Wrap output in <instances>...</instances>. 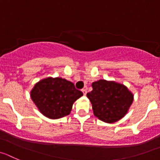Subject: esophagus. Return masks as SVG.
Here are the masks:
<instances>
[{"label": "esophagus", "mask_w": 160, "mask_h": 160, "mask_svg": "<svg viewBox=\"0 0 160 160\" xmlns=\"http://www.w3.org/2000/svg\"><path fill=\"white\" fill-rule=\"evenodd\" d=\"M82 92H83V95H86V94H87V90H86V89H83V90H82Z\"/></svg>", "instance_id": "esophagus-1"}]
</instances>
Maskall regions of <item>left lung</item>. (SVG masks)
I'll return each mask as SVG.
<instances>
[{
    "instance_id": "left-lung-1",
    "label": "left lung",
    "mask_w": 160,
    "mask_h": 160,
    "mask_svg": "<svg viewBox=\"0 0 160 160\" xmlns=\"http://www.w3.org/2000/svg\"><path fill=\"white\" fill-rule=\"evenodd\" d=\"M92 91L87 97L97 118L110 124L125 117L134 98L125 85L114 80H98L92 83Z\"/></svg>"
}]
</instances>
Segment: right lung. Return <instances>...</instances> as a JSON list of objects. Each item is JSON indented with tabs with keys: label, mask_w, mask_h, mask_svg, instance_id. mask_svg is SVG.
Masks as SVG:
<instances>
[{
	"label": "right lung",
	"mask_w": 160,
	"mask_h": 160,
	"mask_svg": "<svg viewBox=\"0 0 160 160\" xmlns=\"http://www.w3.org/2000/svg\"><path fill=\"white\" fill-rule=\"evenodd\" d=\"M30 95L42 115L50 119H59L71 113L73 103L83 93L65 79L48 77L34 85Z\"/></svg>",
	"instance_id": "obj_1"
}]
</instances>
